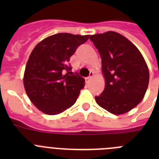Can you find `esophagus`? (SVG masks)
Returning a JSON list of instances; mask_svg holds the SVG:
<instances>
[{
    "label": "esophagus",
    "mask_w": 159,
    "mask_h": 159,
    "mask_svg": "<svg viewBox=\"0 0 159 159\" xmlns=\"http://www.w3.org/2000/svg\"><path fill=\"white\" fill-rule=\"evenodd\" d=\"M93 75H94V72H93V71H90V75L88 77V78L85 79V81H86V83H89V81L91 80H92V77H93Z\"/></svg>",
    "instance_id": "1"
}]
</instances>
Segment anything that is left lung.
I'll return each instance as SVG.
<instances>
[{
  "label": "left lung",
  "instance_id": "8db88e82",
  "mask_svg": "<svg viewBox=\"0 0 159 159\" xmlns=\"http://www.w3.org/2000/svg\"><path fill=\"white\" fill-rule=\"evenodd\" d=\"M102 59L105 88L97 104L114 115H123L143 99L149 84V69L143 55L134 43L118 32L92 35Z\"/></svg>",
  "mask_w": 159,
  "mask_h": 159
}]
</instances>
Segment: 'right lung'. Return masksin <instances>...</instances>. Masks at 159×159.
Wrapping results in <instances>:
<instances>
[{
	"mask_svg": "<svg viewBox=\"0 0 159 159\" xmlns=\"http://www.w3.org/2000/svg\"><path fill=\"white\" fill-rule=\"evenodd\" d=\"M89 38L57 33L38 43L31 52L24 73V87L31 102L49 116L62 113L77 100L85 80L67 66L77 47Z\"/></svg>",
	"mask_w": 159,
	"mask_h": 159,
	"instance_id": "right-lung-1",
	"label": "right lung"
}]
</instances>
